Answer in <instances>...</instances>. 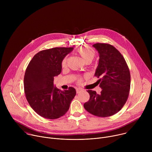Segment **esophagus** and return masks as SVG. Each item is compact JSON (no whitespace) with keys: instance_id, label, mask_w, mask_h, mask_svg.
<instances>
[{"instance_id":"1","label":"esophagus","mask_w":152,"mask_h":152,"mask_svg":"<svg viewBox=\"0 0 152 152\" xmlns=\"http://www.w3.org/2000/svg\"><path fill=\"white\" fill-rule=\"evenodd\" d=\"M82 91V90L81 89H80V88H77L76 89V93H79L80 92H81Z\"/></svg>"}]
</instances>
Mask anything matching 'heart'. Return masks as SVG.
Segmentation results:
<instances>
[{
	"mask_svg": "<svg viewBox=\"0 0 152 152\" xmlns=\"http://www.w3.org/2000/svg\"><path fill=\"white\" fill-rule=\"evenodd\" d=\"M77 55L82 59L85 63H90L96 57V52L92 49L85 47H80L76 51ZM67 62V58L65 57L61 62V66L66 67ZM80 81V80H79Z\"/></svg>",
	"mask_w": 152,
	"mask_h": 152,
	"instance_id": "heart-1",
	"label": "heart"
}]
</instances>
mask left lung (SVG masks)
Wrapping results in <instances>:
<instances>
[{"label": "left lung", "mask_w": 152, "mask_h": 152, "mask_svg": "<svg viewBox=\"0 0 152 152\" xmlns=\"http://www.w3.org/2000/svg\"><path fill=\"white\" fill-rule=\"evenodd\" d=\"M99 54V61L94 76L102 88L100 94L88 90L90 100L84 103L85 109L100 117L114 115L121 110L129 96L131 75L126 62L113 46L96 43L93 46Z\"/></svg>", "instance_id": "obj_1"}]
</instances>
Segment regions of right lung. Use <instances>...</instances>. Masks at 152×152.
<instances>
[{
    "mask_svg": "<svg viewBox=\"0 0 152 152\" xmlns=\"http://www.w3.org/2000/svg\"><path fill=\"white\" fill-rule=\"evenodd\" d=\"M73 48H55L39 52L27 67L24 77L26 99L40 116L56 119L66 114L76 91L73 87L61 91L54 86V77L62 70L61 62Z\"/></svg>",
    "mask_w": 152,
    "mask_h": 152,
    "instance_id": "obj_1",
    "label": "right lung"
}]
</instances>
